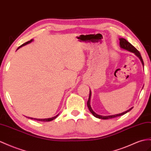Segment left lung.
<instances>
[{"label": "left lung", "instance_id": "1", "mask_svg": "<svg viewBox=\"0 0 151 151\" xmlns=\"http://www.w3.org/2000/svg\"><path fill=\"white\" fill-rule=\"evenodd\" d=\"M119 43H120V47L121 48L124 49V50H126L127 51H129L131 53H133L135 55L137 56L139 59L140 60L141 63L143 65V67L144 68V61H143V59L142 58V56L140 55V52H139L138 50L135 48L134 46L131 45V43L127 41L126 40H125L124 38H119ZM91 91L90 90V93H89V97H88V101H87V107L88 108V110L91 112V114L93 115L96 118H98V119H112V118H115V117H119V116H121L122 115H124L126 113L129 112V111L132 110L133 107H131V109H129V110H127L125 111H124V112H122L121 114H115V115H107V116H104V115H98L96 113H95L94 111H93V110L92 109V108L91 106Z\"/></svg>", "mask_w": 151, "mask_h": 151}]
</instances>
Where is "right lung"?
Segmentation results:
<instances>
[{
	"label": "right lung",
	"instance_id": "obj_1",
	"mask_svg": "<svg viewBox=\"0 0 151 151\" xmlns=\"http://www.w3.org/2000/svg\"><path fill=\"white\" fill-rule=\"evenodd\" d=\"M32 41H33V40H30V41H27V42H25V43H24V44H23V45H22L21 46H19V47L17 48V50H18L19 48H20L21 47H22V46H25V45H27V44H29V43H30V42H31ZM58 115H59V114H57V115L54 116V117H51V118H48V119H36V118H32V117H27L29 118V119H34V120H36V121H38L49 122V121H53V119H56V118L57 117V116H58Z\"/></svg>",
	"mask_w": 151,
	"mask_h": 151
}]
</instances>
